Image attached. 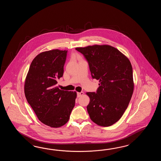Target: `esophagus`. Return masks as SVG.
<instances>
[{
	"instance_id": "34e87169",
	"label": "esophagus",
	"mask_w": 161,
	"mask_h": 161,
	"mask_svg": "<svg viewBox=\"0 0 161 161\" xmlns=\"http://www.w3.org/2000/svg\"><path fill=\"white\" fill-rule=\"evenodd\" d=\"M84 94V92H77V96L78 97H81V96H83Z\"/></svg>"
}]
</instances>
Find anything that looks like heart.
<instances>
[{
  "mask_svg": "<svg viewBox=\"0 0 161 161\" xmlns=\"http://www.w3.org/2000/svg\"><path fill=\"white\" fill-rule=\"evenodd\" d=\"M77 58H80V57H79V55H77Z\"/></svg>",
  "mask_w": 161,
  "mask_h": 161,
  "instance_id": "1",
  "label": "heart"
}]
</instances>
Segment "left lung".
I'll list each match as a JSON object with an SVG mask.
<instances>
[{"mask_svg": "<svg viewBox=\"0 0 161 161\" xmlns=\"http://www.w3.org/2000/svg\"><path fill=\"white\" fill-rule=\"evenodd\" d=\"M89 63L92 78L99 80L97 92H87V110L90 119L109 127L120 120L134 92L132 67L126 56L109 45L78 47Z\"/></svg>", "mask_w": 161, "mask_h": 161, "instance_id": "left-lung-1", "label": "left lung"}]
</instances>
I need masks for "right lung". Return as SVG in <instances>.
<instances>
[{"label":"right lung","instance_id":"add662e5","mask_svg":"<svg viewBox=\"0 0 161 161\" xmlns=\"http://www.w3.org/2000/svg\"><path fill=\"white\" fill-rule=\"evenodd\" d=\"M67 51L52 49L37 55L31 63L25 80L27 102L38 120L52 128L68 122L75 106L76 92L62 90L57 80L63 76Z\"/></svg>","mask_w":161,"mask_h":161}]
</instances>
